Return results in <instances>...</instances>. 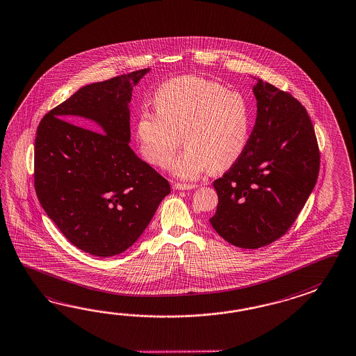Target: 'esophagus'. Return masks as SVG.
<instances>
[{
	"label": "esophagus",
	"instance_id": "obj_1",
	"mask_svg": "<svg viewBox=\"0 0 356 356\" xmlns=\"http://www.w3.org/2000/svg\"><path fill=\"white\" fill-rule=\"evenodd\" d=\"M193 188H194V185H189V184H179V182L174 184L175 190H190Z\"/></svg>",
	"mask_w": 356,
	"mask_h": 356
}]
</instances>
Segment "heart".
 Returning <instances> with one entry per match:
<instances>
[{
	"label": "heart",
	"instance_id": "heart-1",
	"mask_svg": "<svg viewBox=\"0 0 356 356\" xmlns=\"http://www.w3.org/2000/svg\"><path fill=\"white\" fill-rule=\"evenodd\" d=\"M156 111L143 108L135 122V136L144 159L166 167L180 144L185 148L171 162V172L195 180L211 168L232 166L245 149L250 113L245 98L220 83L197 75L167 80L153 95Z\"/></svg>",
	"mask_w": 356,
	"mask_h": 356
}]
</instances>
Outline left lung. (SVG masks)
I'll list each match as a JSON object with an SVG mask.
<instances>
[{
	"mask_svg": "<svg viewBox=\"0 0 356 356\" xmlns=\"http://www.w3.org/2000/svg\"><path fill=\"white\" fill-rule=\"evenodd\" d=\"M257 120L240 159L213 182L218 206L209 220L227 243L258 249L284 236L319 174V148L305 107L258 80Z\"/></svg>",
	"mask_w": 356,
	"mask_h": 356,
	"instance_id": "1",
	"label": "left lung"
}]
</instances>
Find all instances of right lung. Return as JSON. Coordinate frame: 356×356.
<instances>
[{"label": "right lung", "instance_id": "obj_1", "mask_svg": "<svg viewBox=\"0 0 356 356\" xmlns=\"http://www.w3.org/2000/svg\"><path fill=\"white\" fill-rule=\"evenodd\" d=\"M148 72L80 88L37 129L34 188L40 206L72 245L95 257L133 245L171 193L166 179L129 145L131 92Z\"/></svg>", "mask_w": 356, "mask_h": 356}]
</instances>
